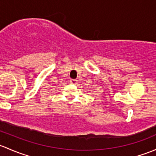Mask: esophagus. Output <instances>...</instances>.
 <instances>
[{"label": "esophagus", "mask_w": 156, "mask_h": 156, "mask_svg": "<svg viewBox=\"0 0 156 156\" xmlns=\"http://www.w3.org/2000/svg\"><path fill=\"white\" fill-rule=\"evenodd\" d=\"M77 82H78V81L75 79H71L70 80V83H72V84H76Z\"/></svg>", "instance_id": "34e87169"}]
</instances>
